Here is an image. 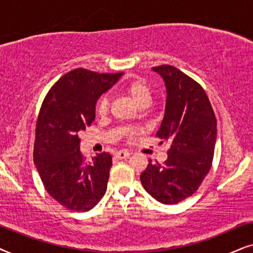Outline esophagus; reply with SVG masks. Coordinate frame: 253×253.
<instances>
[{
    "label": "esophagus",
    "instance_id": "esophagus-1",
    "mask_svg": "<svg viewBox=\"0 0 253 253\" xmlns=\"http://www.w3.org/2000/svg\"><path fill=\"white\" fill-rule=\"evenodd\" d=\"M114 156H116V158H118V160H124V158L129 157L130 153L128 150H120V151H117Z\"/></svg>",
    "mask_w": 253,
    "mask_h": 253
}]
</instances>
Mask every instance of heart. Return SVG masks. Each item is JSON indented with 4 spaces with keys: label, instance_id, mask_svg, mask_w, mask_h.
Here are the masks:
<instances>
[{
    "label": "heart",
    "instance_id": "b5f03b06",
    "mask_svg": "<svg viewBox=\"0 0 253 253\" xmlns=\"http://www.w3.org/2000/svg\"><path fill=\"white\" fill-rule=\"evenodd\" d=\"M121 89L139 105L149 103L151 97V90L148 84L142 80H127L121 84ZM96 111L98 114H106L109 111V97L104 95L97 102Z\"/></svg>",
    "mask_w": 253,
    "mask_h": 253
}]
</instances>
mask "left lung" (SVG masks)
<instances>
[{
  "mask_svg": "<svg viewBox=\"0 0 253 253\" xmlns=\"http://www.w3.org/2000/svg\"><path fill=\"white\" fill-rule=\"evenodd\" d=\"M153 70L167 86L166 113L156 136L171 146L163 166L149 161L140 179L157 201L174 205L191 197L210 172L216 118L203 86L193 79L170 65Z\"/></svg>",
  "mask_w": 253,
  "mask_h": 253,
  "instance_id": "left-lung-1",
  "label": "left lung"
}]
</instances>
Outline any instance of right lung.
I'll return each mask as SVG.
<instances>
[{
  "label": "right lung",
  "instance_id": "right-lung-1",
  "mask_svg": "<svg viewBox=\"0 0 253 253\" xmlns=\"http://www.w3.org/2000/svg\"><path fill=\"white\" fill-rule=\"evenodd\" d=\"M123 74L74 69L50 87L42 102L33 161L46 191L70 211L92 210L106 192L112 156L102 153L85 161L79 132L92 124L97 100Z\"/></svg>",
  "mask_w": 253,
  "mask_h": 253
}]
</instances>
